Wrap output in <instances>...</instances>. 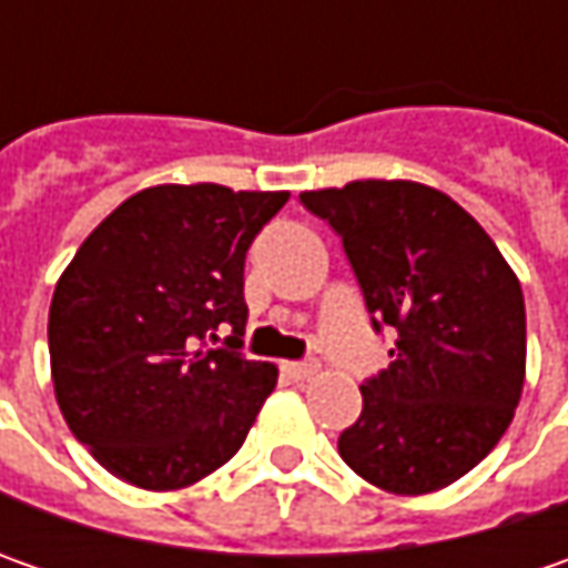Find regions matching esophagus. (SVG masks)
<instances>
[{
	"label": "esophagus",
	"instance_id": "obj_1",
	"mask_svg": "<svg viewBox=\"0 0 568 568\" xmlns=\"http://www.w3.org/2000/svg\"><path fill=\"white\" fill-rule=\"evenodd\" d=\"M291 379L303 382V379H313L318 373V363H300V361H287L284 366H281Z\"/></svg>",
	"mask_w": 568,
	"mask_h": 568
}]
</instances>
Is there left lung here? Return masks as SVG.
Wrapping results in <instances>:
<instances>
[{
	"instance_id": "8db88e82",
	"label": "left lung",
	"mask_w": 568,
	"mask_h": 568,
	"mask_svg": "<svg viewBox=\"0 0 568 568\" xmlns=\"http://www.w3.org/2000/svg\"><path fill=\"white\" fill-rule=\"evenodd\" d=\"M300 202L341 236L373 328H395L388 369L361 385L338 452L395 496L436 493L503 439L525 385V296L490 233L410 180L310 189Z\"/></svg>"
}]
</instances>
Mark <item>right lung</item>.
<instances>
[{"instance_id":"1","label":"right lung","mask_w":568,"mask_h":568,"mask_svg":"<svg viewBox=\"0 0 568 568\" xmlns=\"http://www.w3.org/2000/svg\"><path fill=\"white\" fill-rule=\"evenodd\" d=\"M291 192L151 186L78 246L50 303L59 410L98 465L142 490H183L240 452L277 385L246 361L243 265ZM230 324L227 348L206 347Z\"/></svg>"}]
</instances>
